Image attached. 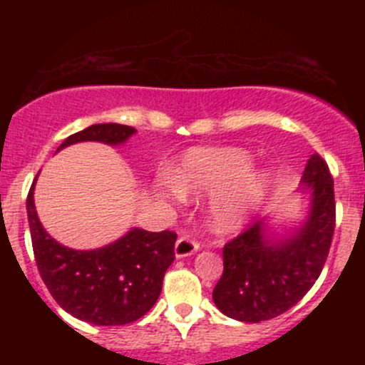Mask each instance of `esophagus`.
<instances>
[{
  "label": "esophagus",
  "instance_id": "esophagus-1",
  "mask_svg": "<svg viewBox=\"0 0 365 365\" xmlns=\"http://www.w3.org/2000/svg\"><path fill=\"white\" fill-rule=\"evenodd\" d=\"M197 249H200V244H197V242H194L190 237H187V235H183V237H180L178 240H176L175 256L178 257V259L180 257L192 256V254L197 252Z\"/></svg>",
  "mask_w": 365,
  "mask_h": 365
}]
</instances>
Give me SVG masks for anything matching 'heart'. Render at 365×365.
<instances>
[{"label": "heart", "mask_w": 365, "mask_h": 365, "mask_svg": "<svg viewBox=\"0 0 365 365\" xmlns=\"http://www.w3.org/2000/svg\"><path fill=\"white\" fill-rule=\"evenodd\" d=\"M272 176L254 169V159L240 148H192L185 152L175 175L157 180L160 200L182 203L185 196H212L208 222L215 233L240 230L267 197Z\"/></svg>", "instance_id": "b5f03b06"}]
</instances>
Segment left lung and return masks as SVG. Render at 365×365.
Segmentation results:
<instances>
[{"label":"left lung","instance_id":"1","mask_svg":"<svg viewBox=\"0 0 365 365\" xmlns=\"http://www.w3.org/2000/svg\"><path fill=\"white\" fill-rule=\"evenodd\" d=\"M298 192L309 196L298 226L275 233L267 215L222 249L224 272L212 295L222 314L264 322L292 309L314 286L336 227L334 180L318 153L305 164Z\"/></svg>","mask_w":365,"mask_h":365}]
</instances>
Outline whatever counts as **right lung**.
I'll list each match as a JSON object with an SVG mask.
<instances>
[{"instance_id": "1", "label": "right lung", "mask_w": 365, "mask_h": 365, "mask_svg": "<svg viewBox=\"0 0 365 365\" xmlns=\"http://www.w3.org/2000/svg\"><path fill=\"white\" fill-rule=\"evenodd\" d=\"M134 134L135 128L128 125L97 123L70 135L56 152L86 141L120 146ZM35 183L36 178L26 200L33 252L40 277L58 305L81 322L102 327L127 325L145 316L155 305L165 270L175 259L176 235L132 227L104 247H65L40 222Z\"/></svg>"}]
</instances>
